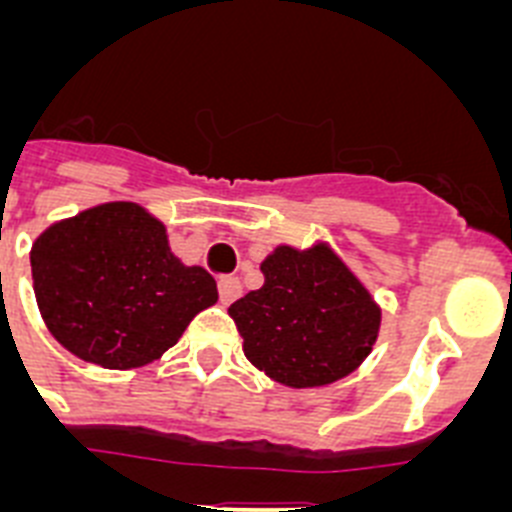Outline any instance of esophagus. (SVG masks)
Wrapping results in <instances>:
<instances>
[{
  "label": "esophagus",
  "instance_id": "1",
  "mask_svg": "<svg viewBox=\"0 0 512 512\" xmlns=\"http://www.w3.org/2000/svg\"><path fill=\"white\" fill-rule=\"evenodd\" d=\"M217 289H220V302H223V305H230L235 297L241 295V282H238V277H220Z\"/></svg>",
  "mask_w": 512,
  "mask_h": 512
}]
</instances>
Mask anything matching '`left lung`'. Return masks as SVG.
<instances>
[{
	"instance_id": "left-lung-1",
	"label": "left lung",
	"mask_w": 512,
	"mask_h": 512,
	"mask_svg": "<svg viewBox=\"0 0 512 512\" xmlns=\"http://www.w3.org/2000/svg\"><path fill=\"white\" fill-rule=\"evenodd\" d=\"M264 284L228 307L243 354L292 390L325 387L372 354L382 307L328 241L279 243L261 261Z\"/></svg>"
}]
</instances>
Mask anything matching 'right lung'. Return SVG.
<instances>
[{"label":"right lung","instance_id":"right-lung-1","mask_svg":"<svg viewBox=\"0 0 512 512\" xmlns=\"http://www.w3.org/2000/svg\"><path fill=\"white\" fill-rule=\"evenodd\" d=\"M30 269L51 336L120 372L161 359L217 302L215 279L176 259L166 225L138 202H102L56 220L33 241Z\"/></svg>","mask_w":512,"mask_h":512}]
</instances>
